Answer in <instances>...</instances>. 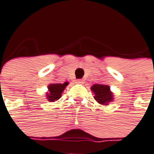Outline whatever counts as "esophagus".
Listing matches in <instances>:
<instances>
[{
	"mask_svg": "<svg viewBox=\"0 0 154 154\" xmlns=\"http://www.w3.org/2000/svg\"><path fill=\"white\" fill-rule=\"evenodd\" d=\"M76 83H77V84H84L85 81L83 79H78L76 81Z\"/></svg>",
	"mask_w": 154,
	"mask_h": 154,
	"instance_id": "esophagus-1",
	"label": "esophagus"
}]
</instances>
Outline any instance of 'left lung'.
I'll return each mask as SVG.
<instances>
[{
	"instance_id": "obj_1",
	"label": "left lung",
	"mask_w": 154,
	"mask_h": 154,
	"mask_svg": "<svg viewBox=\"0 0 154 154\" xmlns=\"http://www.w3.org/2000/svg\"><path fill=\"white\" fill-rule=\"evenodd\" d=\"M91 90L95 94L94 99L101 105H106L113 100V95L109 85L95 84L91 87Z\"/></svg>"
}]
</instances>
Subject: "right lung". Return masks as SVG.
I'll return each instance as SVG.
<instances>
[{
	"label": "right lung",
	"mask_w": 154,
	"mask_h": 154,
	"mask_svg": "<svg viewBox=\"0 0 154 154\" xmlns=\"http://www.w3.org/2000/svg\"><path fill=\"white\" fill-rule=\"evenodd\" d=\"M69 82H65L63 84H50L48 86L49 92L47 93V99L50 102L55 101L61 97V94L67 86Z\"/></svg>",
	"instance_id": "add662e5"
}]
</instances>
